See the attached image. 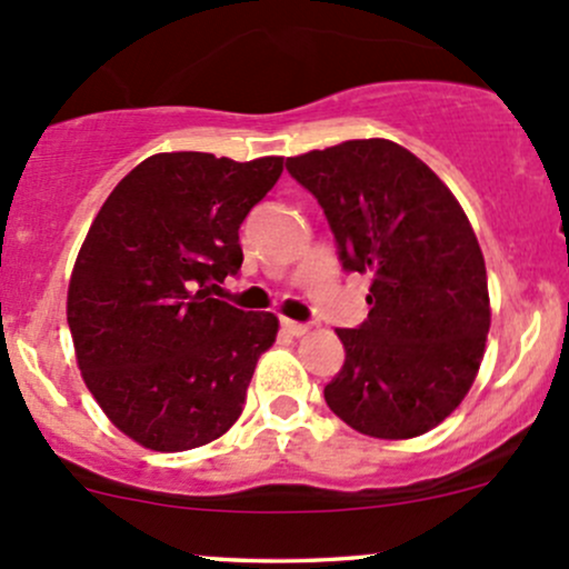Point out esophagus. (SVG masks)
Wrapping results in <instances>:
<instances>
[{"label":"esophagus","mask_w":569,"mask_h":569,"mask_svg":"<svg viewBox=\"0 0 569 569\" xmlns=\"http://www.w3.org/2000/svg\"><path fill=\"white\" fill-rule=\"evenodd\" d=\"M280 323H283V329H286V332H289V335H295V337H302V335H308V332H310V327H308V323L289 321V318H283V321H280Z\"/></svg>","instance_id":"34e87169"}]
</instances>
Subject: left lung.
<instances>
[{"label":"left lung","mask_w":569,"mask_h":569,"mask_svg":"<svg viewBox=\"0 0 569 569\" xmlns=\"http://www.w3.org/2000/svg\"><path fill=\"white\" fill-rule=\"evenodd\" d=\"M321 204L346 272L372 278L370 316L337 329L346 361L323 386L361 435L408 440L459 408L483 359L489 286L478 237L448 186L391 140L286 159Z\"/></svg>","instance_id":"left-lung-1"}]
</instances>
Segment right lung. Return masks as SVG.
Segmentation results:
<instances>
[{
    "instance_id": "1",
    "label": "right lung",
    "mask_w": 569,
    "mask_h": 569,
    "mask_svg": "<svg viewBox=\"0 0 569 569\" xmlns=\"http://www.w3.org/2000/svg\"><path fill=\"white\" fill-rule=\"evenodd\" d=\"M280 172V156H148L86 234L67 295L78 367L104 416L151 451L204 446L242 413L278 318L210 289L240 270V223Z\"/></svg>"
}]
</instances>
